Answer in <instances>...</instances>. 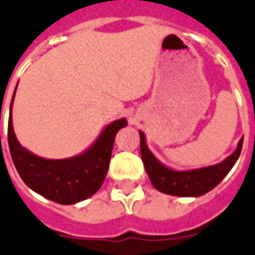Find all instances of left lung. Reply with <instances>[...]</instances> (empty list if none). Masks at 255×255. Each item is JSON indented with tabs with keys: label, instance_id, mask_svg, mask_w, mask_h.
<instances>
[{
	"label": "left lung",
	"instance_id": "1",
	"mask_svg": "<svg viewBox=\"0 0 255 255\" xmlns=\"http://www.w3.org/2000/svg\"><path fill=\"white\" fill-rule=\"evenodd\" d=\"M140 155L146 168V172L151 180L153 188L164 194L176 197H201L215 188L219 182L226 177L239 159L243 148L244 136L240 139L235 152L227 159L214 165L197 168V169L176 170L164 165L155 157L147 146L146 135L139 130Z\"/></svg>",
	"mask_w": 255,
	"mask_h": 255
}]
</instances>
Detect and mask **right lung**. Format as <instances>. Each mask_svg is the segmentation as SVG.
Segmentation results:
<instances>
[{
  "instance_id": "add662e5",
  "label": "right lung",
  "mask_w": 255,
  "mask_h": 255,
  "mask_svg": "<svg viewBox=\"0 0 255 255\" xmlns=\"http://www.w3.org/2000/svg\"><path fill=\"white\" fill-rule=\"evenodd\" d=\"M15 91L10 104L7 140L12 163L24 184L44 198L60 205H74L90 198L102 188L108 172L116 134L128 125L126 119L108 124L91 146L79 155L57 160L45 159L24 148L16 139L11 119Z\"/></svg>"
}]
</instances>
